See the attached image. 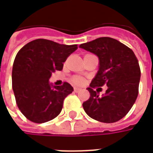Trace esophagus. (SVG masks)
Masks as SVG:
<instances>
[{
  "label": "esophagus",
  "instance_id": "1",
  "mask_svg": "<svg viewBox=\"0 0 153 153\" xmlns=\"http://www.w3.org/2000/svg\"><path fill=\"white\" fill-rule=\"evenodd\" d=\"M80 90H81V88H78V87H74V91L75 93H79Z\"/></svg>",
  "mask_w": 153,
  "mask_h": 153
}]
</instances>
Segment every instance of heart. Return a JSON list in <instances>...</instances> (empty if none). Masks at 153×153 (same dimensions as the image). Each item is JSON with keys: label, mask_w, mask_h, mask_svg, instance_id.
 Returning a JSON list of instances; mask_svg holds the SVG:
<instances>
[{"label": "heart", "mask_w": 153, "mask_h": 153, "mask_svg": "<svg viewBox=\"0 0 153 153\" xmlns=\"http://www.w3.org/2000/svg\"><path fill=\"white\" fill-rule=\"evenodd\" d=\"M72 82H73L74 84H83V82H84V80H83V78H81V77H74L73 79H72Z\"/></svg>", "instance_id": "b5f03b06"}]
</instances>
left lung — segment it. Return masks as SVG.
<instances>
[{
	"label": "left lung",
	"mask_w": 153,
	"mask_h": 153,
	"mask_svg": "<svg viewBox=\"0 0 153 153\" xmlns=\"http://www.w3.org/2000/svg\"><path fill=\"white\" fill-rule=\"evenodd\" d=\"M79 47L95 54L99 59L98 71L87 88L90 97L83 103V109L97 121H118L129 111L138 97L141 76L138 59L130 48L108 37L97 38ZM104 84L108 90L99 97L92 88Z\"/></svg>",
	"instance_id": "1"
}]
</instances>
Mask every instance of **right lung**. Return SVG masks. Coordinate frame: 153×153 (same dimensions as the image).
I'll use <instances>...</instances> for the list:
<instances>
[{
	"instance_id": "add662e5",
	"label": "right lung",
	"mask_w": 153,
	"mask_h": 153,
	"mask_svg": "<svg viewBox=\"0 0 153 153\" xmlns=\"http://www.w3.org/2000/svg\"><path fill=\"white\" fill-rule=\"evenodd\" d=\"M77 45H65L47 39H36L22 47L12 70V88L19 109L30 121L45 123L56 118L64 99L74 91L70 83L55 86L51 74L63 69L67 57Z\"/></svg>"
}]
</instances>
